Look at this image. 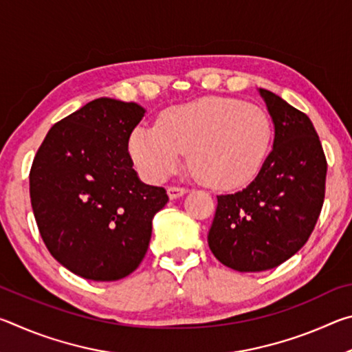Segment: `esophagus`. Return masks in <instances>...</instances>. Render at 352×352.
Returning a JSON list of instances; mask_svg holds the SVG:
<instances>
[{
  "label": "esophagus",
  "mask_w": 352,
  "mask_h": 352,
  "mask_svg": "<svg viewBox=\"0 0 352 352\" xmlns=\"http://www.w3.org/2000/svg\"><path fill=\"white\" fill-rule=\"evenodd\" d=\"M186 192H188L186 188H180V186H169L168 188V195H169L170 200L182 197V195H184Z\"/></svg>",
  "instance_id": "1"
}]
</instances>
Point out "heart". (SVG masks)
Listing matches in <instances>:
<instances>
[{"label":"heart","mask_w":352,"mask_h":352,"mask_svg":"<svg viewBox=\"0 0 352 352\" xmlns=\"http://www.w3.org/2000/svg\"><path fill=\"white\" fill-rule=\"evenodd\" d=\"M273 126L258 105L208 96L169 107L157 126L136 127L129 141L135 164L163 180L189 151V168L216 188H237L258 175L269 155Z\"/></svg>","instance_id":"1"}]
</instances>
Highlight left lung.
I'll list each match as a JSON object with an SVG mask.
<instances>
[{
	"label": "left lung",
	"instance_id": "obj_1",
	"mask_svg": "<svg viewBox=\"0 0 352 352\" xmlns=\"http://www.w3.org/2000/svg\"><path fill=\"white\" fill-rule=\"evenodd\" d=\"M275 140L254 180L217 195L208 245L237 272L275 269L307 242L324 200L326 157L314 124L278 94L259 88Z\"/></svg>",
	"mask_w": 352,
	"mask_h": 352
}]
</instances>
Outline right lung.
I'll return each mask as SVG.
<instances>
[{
    "mask_svg": "<svg viewBox=\"0 0 352 352\" xmlns=\"http://www.w3.org/2000/svg\"><path fill=\"white\" fill-rule=\"evenodd\" d=\"M144 115L135 102L94 99L52 126L35 155L29 190L41 239L74 275L118 281L146 256L169 199L140 180L127 151Z\"/></svg>",
    "mask_w": 352,
    "mask_h": 352,
    "instance_id": "add662e5",
    "label": "right lung"
}]
</instances>
